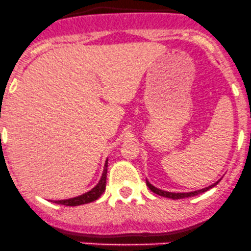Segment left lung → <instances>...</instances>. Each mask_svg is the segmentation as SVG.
Masks as SVG:
<instances>
[{"instance_id":"obj_1","label":"left lung","mask_w":251,"mask_h":251,"mask_svg":"<svg viewBox=\"0 0 251 251\" xmlns=\"http://www.w3.org/2000/svg\"><path fill=\"white\" fill-rule=\"evenodd\" d=\"M222 180V178L218 179L217 182L213 183V184L208 185V187L206 188H202V189H199V190H194V191H188V193H172V191H166V190H163V189H159V188L154 187L153 184H151L150 180L146 179V184L147 187L150 188L151 191H153L154 194H157V195H160V196H164V198H168V199H172V200H178V199H185V198H191V196H196L199 195V194H202L204 193V191L209 190L211 188L215 187V185L218 184V183Z\"/></svg>"}]
</instances>
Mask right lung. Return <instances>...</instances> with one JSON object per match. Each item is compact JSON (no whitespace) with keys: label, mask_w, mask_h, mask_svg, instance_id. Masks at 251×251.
I'll return each instance as SVG.
<instances>
[{"label":"right lung","mask_w":251,"mask_h":251,"mask_svg":"<svg viewBox=\"0 0 251 251\" xmlns=\"http://www.w3.org/2000/svg\"><path fill=\"white\" fill-rule=\"evenodd\" d=\"M106 174H107V159L105 161L103 174H101L100 179L97 183L96 187H93L92 189L88 190L87 193L82 194V195L75 196V198L66 199V200H58L55 201V203L58 204H64V206H80V204H86L90 203V202L96 201L97 199L100 198L101 194L105 191V187H106Z\"/></svg>","instance_id":"obj_1"}]
</instances>
